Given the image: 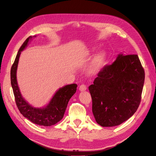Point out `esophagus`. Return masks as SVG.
Listing matches in <instances>:
<instances>
[{"mask_svg": "<svg viewBox=\"0 0 156 156\" xmlns=\"http://www.w3.org/2000/svg\"><path fill=\"white\" fill-rule=\"evenodd\" d=\"M79 89L80 91H85V90L87 89V87L86 85H84V84H82V85H80V87H79Z\"/></svg>", "mask_w": 156, "mask_h": 156, "instance_id": "1", "label": "esophagus"}]
</instances>
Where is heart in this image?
I'll list each match as a JSON object with an SVG mask.
<instances>
[{"mask_svg": "<svg viewBox=\"0 0 156 156\" xmlns=\"http://www.w3.org/2000/svg\"><path fill=\"white\" fill-rule=\"evenodd\" d=\"M96 49L93 48L91 49L90 52H94ZM107 58V55L104 52H100L98 53L96 56H95L93 60L91 67H90L89 73L91 74H94L97 73L99 70L101 69L105 63Z\"/></svg>", "mask_w": 156, "mask_h": 156, "instance_id": "1", "label": "heart"}]
</instances>
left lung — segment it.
Segmentation results:
<instances>
[{
  "instance_id": "8db88e82",
  "label": "left lung",
  "mask_w": 156,
  "mask_h": 156,
  "mask_svg": "<svg viewBox=\"0 0 156 156\" xmlns=\"http://www.w3.org/2000/svg\"><path fill=\"white\" fill-rule=\"evenodd\" d=\"M144 77L137 54H119L112 64L105 65L89 87L97 122L112 127L131 117L139 106Z\"/></svg>"
}]
</instances>
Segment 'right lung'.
Returning a JSON list of instances; mask_svg holds the SVG:
<instances>
[{"instance_id": "1", "label": "right lung", "mask_w": 156, "mask_h": 156, "mask_svg": "<svg viewBox=\"0 0 156 156\" xmlns=\"http://www.w3.org/2000/svg\"><path fill=\"white\" fill-rule=\"evenodd\" d=\"M32 38V36L28 37L19 50L11 68V84L15 100L20 113L34 124L44 126H51L56 124L63 117L69 100L76 93L78 85L76 83H73L60 88L54 94L49 104L43 109L34 108L26 102L20 93L17 82L16 73L20 54L21 51L26 48L30 39Z\"/></svg>"}]
</instances>
